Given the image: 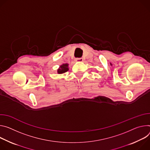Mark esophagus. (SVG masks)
Instances as JSON below:
<instances>
[{
  "label": "esophagus",
  "mask_w": 150,
  "mask_h": 150,
  "mask_svg": "<svg viewBox=\"0 0 150 150\" xmlns=\"http://www.w3.org/2000/svg\"><path fill=\"white\" fill-rule=\"evenodd\" d=\"M76 61H77V62H83V58H78L76 59Z\"/></svg>",
  "instance_id": "1"
}]
</instances>
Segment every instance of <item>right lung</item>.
<instances>
[{"label":"right lung","instance_id":"obj_1","mask_svg":"<svg viewBox=\"0 0 150 150\" xmlns=\"http://www.w3.org/2000/svg\"><path fill=\"white\" fill-rule=\"evenodd\" d=\"M69 70V64H63L59 66V68L58 69L57 72L58 74H62L67 72Z\"/></svg>","mask_w":150,"mask_h":150}]
</instances>
